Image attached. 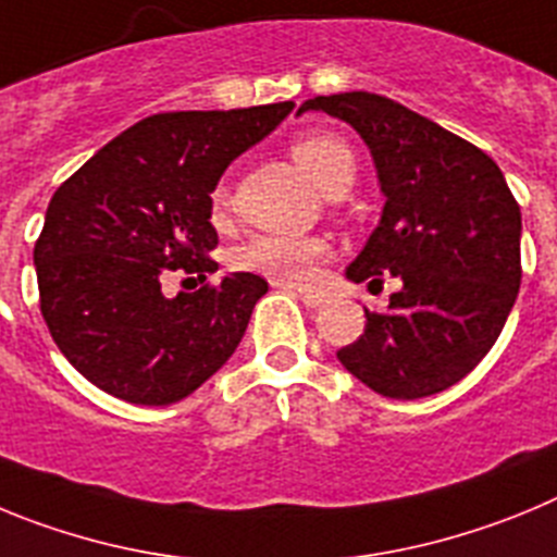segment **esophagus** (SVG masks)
<instances>
[{"label": "esophagus", "mask_w": 557, "mask_h": 557, "mask_svg": "<svg viewBox=\"0 0 557 557\" xmlns=\"http://www.w3.org/2000/svg\"><path fill=\"white\" fill-rule=\"evenodd\" d=\"M275 287H284V289H289V293H295L298 295V298H301L304 304H307V307H321L323 304V295L321 293H312V289H304V287H293V284H278L275 282Z\"/></svg>", "instance_id": "34e87169"}]
</instances>
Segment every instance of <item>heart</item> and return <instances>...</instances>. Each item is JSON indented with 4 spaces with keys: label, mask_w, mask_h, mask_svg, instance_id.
Wrapping results in <instances>:
<instances>
[{
    "label": "heart",
    "mask_w": 557,
    "mask_h": 557,
    "mask_svg": "<svg viewBox=\"0 0 557 557\" xmlns=\"http://www.w3.org/2000/svg\"><path fill=\"white\" fill-rule=\"evenodd\" d=\"M293 161L307 172L323 191L339 186H351L357 159L346 141L326 131L304 133L293 141ZM211 218L220 220L228 209V186L218 184L211 191ZM329 253V245L318 236H284V234H256L236 245L231 264L245 273L264 275L282 284H304L312 278L314 268Z\"/></svg>",
    "instance_id": "b5f03b06"
}]
</instances>
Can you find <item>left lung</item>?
<instances>
[{"label":"left lung","instance_id":"left-lung-1","mask_svg":"<svg viewBox=\"0 0 557 557\" xmlns=\"http://www.w3.org/2000/svg\"><path fill=\"white\" fill-rule=\"evenodd\" d=\"M362 136L385 195L382 220L348 264L351 282L401 289L337 359L387 398L460 382L499 337L521 284V211L491 156L401 102L371 91L314 97Z\"/></svg>","mask_w":557,"mask_h":557}]
</instances>
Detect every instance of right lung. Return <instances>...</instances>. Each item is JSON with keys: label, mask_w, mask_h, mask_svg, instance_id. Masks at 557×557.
<instances>
[{"label": "right lung", "mask_w": 557, "mask_h": 557, "mask_svg": "<svg viewBox=\"0 0 557 557\" xmlns=\"http://www.w3.org/2000/svg\"><path fill=\"white\" fill-rule=\"evenodd\" d=\"M293 102L170 111L97 150L49 200L33 262L41 314L63 357L131 405H175L236 351L268 282L231 273L166 298L172 270L206 278L218 262L211 191Z\"/></svg>", "instance_id": "right-lung-1"}]
</instances>
